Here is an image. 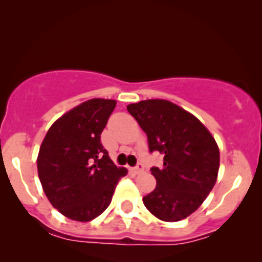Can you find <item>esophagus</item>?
<instances>
[{
  "label": "esophagus",
  "instance_id": "obj_1",
  "mask_svg": "<svg viewBox=\"0 0 262 262\" xmlns=\"http://www.w3.org/2000/svg\"><path fill=\"white\" fill-rule=\"evenodd\" d=\"M132 170H134V172H135V173H141V172H143V170H144V166L142 165L141 163H138L137 165L135 166L134 169H132Z\"/></svg>",
  "mask_w": 262,
  "mask_h": 262
}]
</instances>
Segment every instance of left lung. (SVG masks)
I'll return each mask as SVG.
<instances>
[{
  "mask_svg": "<svg viewBox=\"0 0 262 262\" xmlns=\"http://www.w3.org/2000/svg\"><path fill=\"white\" fill-rule=\"evenodd\" d=\"M146 132L149 151L164 154L163 167L153 166L157 186L143 196L146 208L163 221L186 219L211 192L220 166L214 137L194 115L165 99L127 105Z\"/></svg>",
  "mask_w": 262,
  "mask_h": 262,
  "instance_id": "obj_1",
  "label": "left lung"
}]
</instances>
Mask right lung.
<instances>
[{
    "label": "right lung",
    "mask_w": 262,
    "mask_h": 262,
    "mask_svg": "<svg viewBox=\"0 0 262 262\" xmlns=\"http://www.w3.org/2000/svg\"><path fill=\"white\" fill-rule=\"evenodd\" d=\"M115 105L114 99L83 102L54 121L42 141L37 157L42 188L53 208L72 220L87 222L101 215L127 173L101 143Z\"/></svg>",
    "instance_id": "1"
}]
</instances>
